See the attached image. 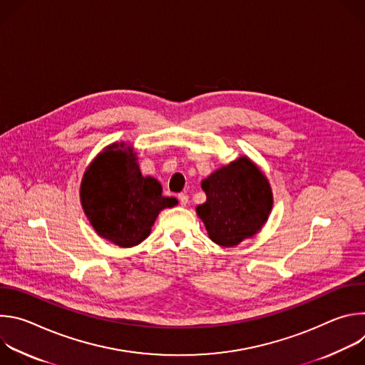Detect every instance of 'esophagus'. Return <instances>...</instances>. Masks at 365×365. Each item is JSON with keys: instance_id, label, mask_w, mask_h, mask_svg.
Returning <instances> with one entry per match:
<instances>
[{"instance_id": "obj_1", "label": "esophagus", "mask_w": 365, "mask_h": 365, "mask_svg": "<svg viewBox=\"0 0 365 365\" xmlns=\"http://www.w3.org/2000/svg\"><path fill=\"white\" fill-rule=\"evenodd\" d=\"M179 202H180V205L182 206H186L187 205V202H189V196L186 195V193H179Z\"/></svg>"}]
</instances>
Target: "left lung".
Returning a JSON list of instances; mask_svg holds the SVG:
<instances>
[{"instance_id":"left-lung-1","label":"left lung","mask_w":365,"mask_h":365,"mask_svg":"<svg viewBox=\"0 0 365 365\" xmlns=\"http://www.w3.org/2000/svg\"><path fill=\"white\" fill-rule=\"evenodd\" d=\"M200 186L206 202L196 207V212L218 245H238L269 218L273 203L270 185L247 158L217 170Z\"/></svg>"}]
</instances>
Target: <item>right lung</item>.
I'll list each match as a JSON object with an SVG mask.
<instances>
[{
	"mask_svg": "<svg viewBox=\"0 0 365 365\" xmlns=\"http://www.w3.org/2000/svg\"><path fill=\"white\" fill-rule=\"evenodd\" d=\"M120 147L110 145L88 168L81 185V200L101 237L120 247H133L150 235L159 212L178 200L163 196L158 180L141 175L135 154Z\"/></svg>",
	"mask_w": 365,
	"mask_h": 365,
	"instance_id": "obj_1",
	"label": "right lung"
}]
</instances>
